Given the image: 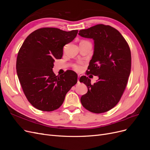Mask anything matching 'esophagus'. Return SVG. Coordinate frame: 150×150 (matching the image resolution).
<instances>
[{
	"label": "esophagus",
	"mask_w": 150,
	"mask_h": 150,
	"mask_svg": "<svg viewBox=\"0 0 150 150\" xmlns=\"http://www.w3.org/2000/svg\"><path fill=\"white\" fill-rule=\"evenodd\" d=\"M80 76H81V75H80V74H78V78H79ZM78 83H79V79L78 80Z\"/></svg>",
	"instance_id": "esophagus-1"
}]
</instances>
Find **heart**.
<instances>
[{
	"mask_svg": "<svg viewBox=\"0 0 150 150\" xmlns=\"http://www.w3.org/2000/svg\"><path fill=\"white\" fill-rule=\"evenodd\" d=\"M74 68H75V69L77 71H81L83 69V67L81 64H76L74 66Z\"/></svg>",
	"mask_w": 150,
	"mask_h": 150,
	"instance_id": "heart-1",
	"label": "heart"
}]
</instances>
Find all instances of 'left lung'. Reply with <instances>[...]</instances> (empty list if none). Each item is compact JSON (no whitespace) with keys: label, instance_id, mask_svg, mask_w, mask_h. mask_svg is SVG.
I'll list each match as a JSON object with an SVG mask.
<instances>
[{"label":"left lung","instance_id":"1","mask_svg":"<svg viewBox=\"0 0 150 150\" xmlns=\"http://www.w3.org/2000/svg\"><path fill=\"white\" fill-rule=\"evenodd\" d=\"M79 35L94 40V53L86 74L99 78L92 85L88 77H81L79 81L88 89L81 98V104L92 112H106L120 101L128 83L131 66L129 47L120 32L110 25L98 24L80 30Z\"/></svg>","mask_w":150,"mask_h":150}]
</instances>
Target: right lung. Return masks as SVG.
Segmentation results:
<instances>
[{
	"label": "right lung",
	"mask_w": 150,
	"mask_h": 150,
	"mask_svg": "<svg viewBox=\"0 0 150 150\" xmlns=\"http://www.w3.org/2000/svg\"><path fill=\"white\" fill-rule=\"evenodd\" d=\"M78 32L40 28L29 34L20 48L16 61L17 76L28 100L38 110H57L77 83L74 71L67 70L56 76L52 68L55 59H61L63 47L74 40Z\"/></svg>",
	"instance_id": "obj_1"
}]
</instances>
